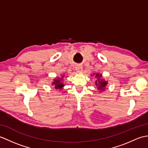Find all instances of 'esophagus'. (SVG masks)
I'll return each mask as SVG.
<instances>
[{
	"label": "esophagus",
	"mask_w": 148,
	"mask_h": 148,
	"mask_svg": "<svg viewBox=\"0 0 148 148\" xmlns=\"http://www.w3.org/2000/svg\"><path fill=\"white\" fill-rule=\"evenodd\" d=\"M75 71H76L77 73H81V72L82 71V66H77L76 67H75Z\"/></svg>",
	"instance_id": "1"
}]
</instances>
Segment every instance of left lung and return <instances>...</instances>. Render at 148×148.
<instances>
[{
	"mask_svg": "<svg viewBox=\"0 0 148 148\" xmlns=\"http://www.w3.org/2000/svg\"><path fill=\"white\" fill-rule=\"evenodd\" d=\"M93 75H95V77L97 78V80L95 81V85L97 86L98 90H100V91H103L106 86L107 85V81H105L103 79H101V74L97 73L96 74H93Z\"/></svg>",
	"mask_w": 148,
	"mask_h": 148,
	"instance_id": "1",
	"label": "left lung"
}]
</instances>
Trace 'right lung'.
Listing matches in <instances>:
<instances>
[{
    "instance_id": "right-lung-1",
    "label": "right lung",
    "mask_w": 148,
    "mask_h": 148,
    "mask_svg": "<svg viewBox=\"0 0 148 148\" xmlns=\"http://www.w3.org/2000/svg\"><path fill=\"white\" fill-rule=\"evenodd\" d=\"M62 80V79L60 78V77H57V79H53V82L52 83V85H54V88L57 89H59V90H61L62 89L63 87L64 86V84H63V82H62L61 81Z\"/></svg>"
}]
</instances>
